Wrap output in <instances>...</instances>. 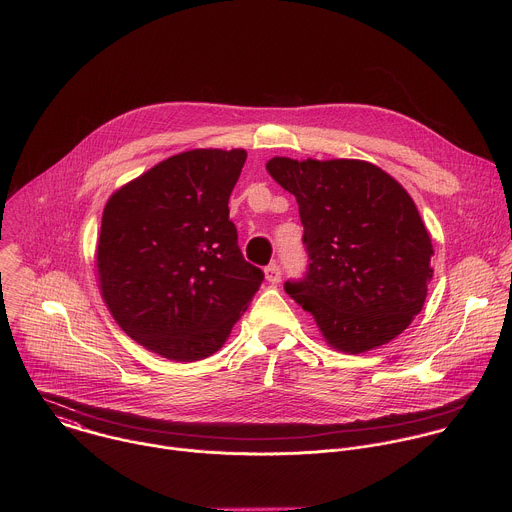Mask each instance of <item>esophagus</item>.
I'll return each instance as SVG.
<instances>
[{
    "instance_id": "obj_1",
    "label": "esophagus",
    "mask_w": 512,
    "mask_h": 512,
    "mask_svg": "<svg viewBox=\"0 0 512 512\" xmlns=\"http://www.w3.org/2000/svg\"><path fill=\"white\" fill-rule=\"evenodd\" d=\"M265 277H267V281H269V283L277 285V283L281 281V277H283V269H281V265H277V263L267 265V267H265Z\"/></svg>"
}]
</instances>
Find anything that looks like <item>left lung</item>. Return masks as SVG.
Listing matches in <instances>:
<instances>
[{
	"instance_id": "obj_1",
	"label": "left lung",
	"mask_w": 512,
	"mask_h": 512,
	"mask_svg": "<svg viewBox=\"0 0 512 512\" xmlns=\"http://www.w3.org/2000/svg\"><path fill=\"white\" fill-rule=\"evenodd\" d=\"M294 194L306 273L285 291L310 312L328 344L358 354L393 340L421 312L433 247L399 182L360 160L267 162Z\"/></svg>"
}]
</instances>
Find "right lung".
I'll return each mask as SVG.
<instances>
[{"instance_id": "1", "label": "right lung", "mask_w": 512, "mask_h": 512, "mask_svg": "<svg viewBox=\"0 0 512 512\" xmlns=\"http://www.w3.org/2000/svg\"><path fill=\"white\" fill-rule=\"evenodd\" d=\"M245 150L172 156L117 190L101 221L97 267L117 324L164 358L192 362L221 348L257 294L229 198Z\"/></svg>"}]
</instances>
